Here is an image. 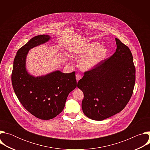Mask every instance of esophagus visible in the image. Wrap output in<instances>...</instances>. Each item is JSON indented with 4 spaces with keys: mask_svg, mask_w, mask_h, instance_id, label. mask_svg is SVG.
<instances>
[{
    "mask_svg": "<svg viewBox=\"0 0 150 150\" xmlns=\"http://www.w3.org/2000/svg\"><path fill=\"white\" fill-rule=\"evenodd\" d=\"M82 78V76H81V75H79V74H76V81H78L79 79H81Z\"/></svg>",
    "mask_w": 150,
    "mask_h": 150,
    "instance_id": "34e87169",
    "label": "esophagus"
}]
</instances>
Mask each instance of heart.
Here are the masks:
<instances>
[{"mask_svg":"<svg viewBox=\"0 0 150 150\" xmlns=\"http://www.w3.org/2000/svg\"><path fill=\"white\" fill-rule=\"evenodd\" d=\"M74 53L78 56H85L79 62V67L82 70L93 68L101 62L107 54V49L97 42H90L82 47L76 49Z\"/></svg>","mask_w":150,"mask_h":150,"instance_id":"1","label":"heart"}]
</instances>
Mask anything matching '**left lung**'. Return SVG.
Instances as JSON below:
<instances>
[{
    "instance_id": "1",
    "label": "left lung",
    "mask_w": 150,
    "mask_h": 150,
    "mask_svg": "<svg viewBox=\"0 0 150 150\" xmlns=\"http://www.w3.org/2000/svg\"><path fill=\"white\" fill-rule=\"evenodd\" d=\"M115 40V53L84 72L78 82L83 93V112L93 120H103L120 112L133 94L135 67L132 54L127 46Z\"/></svg>"
}]
</instances>
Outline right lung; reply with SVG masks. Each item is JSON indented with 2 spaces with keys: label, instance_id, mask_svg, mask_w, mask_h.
<instances>
[{
  "label": "right lung",
  "instance_id": "1",
  "mask_svg": "<svg viewBox=\"0 0 150 150\" xmlns=\"http://www.w3.org/2000/svg\"><path fill=\"white\" fill-rule=\"evenodd\" d=\"M49 39L48 35H39L21 47L15 57L11 75L13 90L21 104L42 120H49L60 114L68 94L76 87L75 72L64 74L58 71L37 78L27 72L25 59L28 50Z\"/></svg>",
  "mask_w": 150,
  "mask_h": 150
}]
</instances>
